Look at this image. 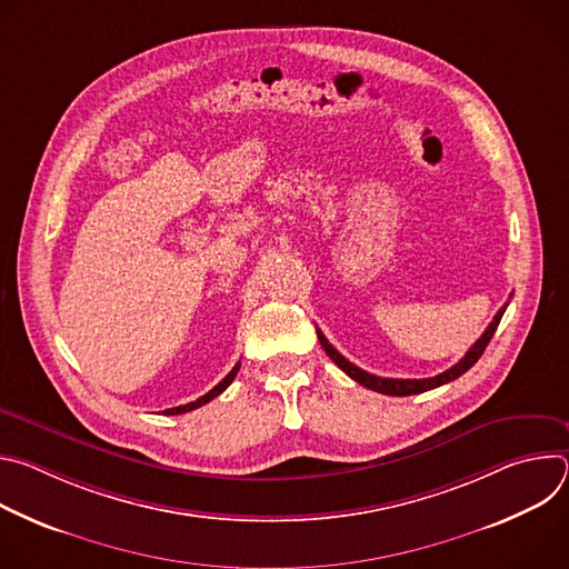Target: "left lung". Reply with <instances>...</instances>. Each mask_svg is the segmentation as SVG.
<instances>
[{
  "label": "left lung",
  "mask_w": 569,
  "mask_h": 569,
  "mask_svg": "<svg viewBox=\"0 0 569 569\" xmlns=\"http://www.w3.org/2000/svg\"><path fill=\"white\" fill-rule=\"evenodd\" d=\"M507 306H509V303H505V306L498 310V315H496L493 321L489 323V329H486V331L481 333V338L466 351V356H463L455 367L446 369L443 373H439V376H435V378H421V380H410V378H408V380H402V378H380V376L367 373L365 369H360V367H356L353 362H349L342 353H338V351L329 345V340L323 338V333H321L319 329H317V338H319V345L323 347V351H327V356H329L349 378H353V380L360 382L362 387L373 389V391H380V393H387V396H412V393H423V391H428V389L441 387V385H446V382L459 378L461 373H466V371L481 358L483 349L489 347V342H491V338H493V333H496V329H498V323H500V319H502Z\"/></svg>",
  "instance_id": "obj_1"
}]
</instances>
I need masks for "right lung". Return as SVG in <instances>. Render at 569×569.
Masks as SVG:
<instances>
[{
    "instance_id": "right-lung-1",
    "label": "right lung",
    "mask_w": 569,
    "mask_h": 569,
    "mask_svg": "<svg viewBox=\"0 0 569 569\" xmlns=\"http://www.w3.org/2000/svg\"><path fill=\"white\" fill-rule=\"evenodd\" d=\"M238 369H240V362L211 389V391H207L204 396H200L198 400H193V402H187V405H180V408H171V410H164V415L167 417H173V415H184V412H191V410H196V408H202V405H207L211 398H216V396H220L229 385H231V380L236 378V373H238Z\"/></svg>"
}]
</instances>
